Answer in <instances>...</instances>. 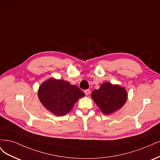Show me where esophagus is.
Wrapping results in <instances>:
<instances>
[{
  "instance_id": "34e87169",
  "label": "esophagus",
  "mask_w": 160,
  "mask_h": 160,
  "mask_svg": "<svg viewBox=\"0 0 160 160\" xmlns=\"http://www.w3.org/2000/svg\"><path fill=\"white\" fill-rule=\"evenodd\" d=\"M90 93H91V91H90L89 89H86V90H85V93L86 95H89L90 94Z\"/></svg>"
}]
</instances>
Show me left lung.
Here are the masks:
<instances>
[{
  "label": "left lung",
  "instance_id": "8db88e82",
  "mask_svg": "<svg viewBox=\"0 0 160 160\" xmlns=\"http://www.w3.org/2000/svg\"><path fill=\"white\" fill-rule=\"evenodd\" d=\"M91 98L104 114H111L123 107L128 98L127 91L118 85L105 82L94 90Z\"/></svg>",
  "mask_w": 160,
  "mask_h": 160
}]
</instances>
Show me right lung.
<instances>
[{
	"instance_id": "1",
	"label": "right lung",
	"mask_w": 160,
	"mask_h": 160,
	"mask_svg": "<svg viewBox=\"0 0 160 160\" xmlns=\"http://www.w3.org/2000/svg\"><path fill=\"white\" fill-rule=\"evenodd\" d=\"M85 93L69 82L51 78L40 85L38 97L41 103L50 112L57 116L68 113Z\"/></svg>"
}]
</instances>
